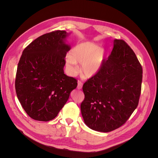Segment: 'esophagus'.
<instances>
[{
    "instance_id": "34e87169",
    "label": "esophagus",
    "mask_w": 158,
    "mask_h": 158,
    "mask_svg": "<svg viewBox=\"0 0 158 158\" xmlns=\"http://www.w3.org/2000/svg\"><path fill=\"white\" fill-rule=\"evenodd\" d=\"M82 85H83V84L81 82H78V86H77V88L78 89H81L82 88Z\"/></svg>"
}]
</instances>
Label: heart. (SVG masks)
Wrapping results in <instances>:
<instances>
[{
  "instance_id": "b5f03b06",
  "label": "heart",
  "mask_w": 158,
  "mask_h": 158,
  "mask_svg": "<svg viewBox=\"0 0 158 158\" xmlns=\"http://www.w3.org/2000/svg\"><path fill=\"white\" fill-rule=\"evenodd\" d=\"M105 58V51L96 44L85 42L76 45L71 55L66 56V66L70 73L74 74L78 70V64H82V72L87 78L93 77L101 70Z\"/></svg>"
}]
</instances>
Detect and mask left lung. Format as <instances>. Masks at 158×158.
Listing matches in <instances>:
<instances>
[{
	"instance_id": "obj_1",
	"label": "left lung",
	"mask_w": 158,
	"mask_h": 158,
	"mask_svg": "<svg viewBox=\"0 0 158 158\" xmlns=\"http://www.w3.org/2000/svg\"><path fill=\"white\" fill-rule=\"evenodd\" d=\"M142 68L135 52L122 40L113 48L99 73L83 85L80 109L85 125L108 132L121 127L138 106Z\"/></svg>"
}]
</instances>
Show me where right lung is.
I'll return each instance as SVG.
<instances>
[{
  "instance_id": "1",
  "label": "right lung",
  "mask_w": 158,
  "mask_h": 158,
  "mask_svg": "<svg viewBox=\"0 0 158 158\" xmlns=\"http://www.w3.org/2000/svg\"><path fill=\"white\" fill-rule=\"evenodd\" d=\"M69 33L56 30L45 33L28 45L18 64L15 80L19 102L31 118H55L77 87V80L64 73V58L70 47Z\"/></svg>"
}]
</instances>
